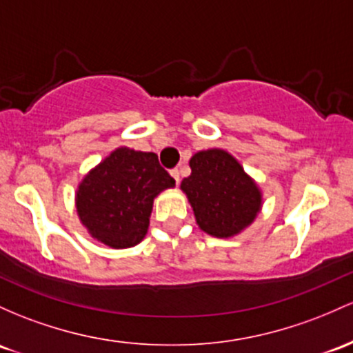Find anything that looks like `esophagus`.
Masks as SVG:
<instances>
[{"label":"esophagus","mask_w":353,"mask_h":353,"mask_svg":"<svg viewBox=\"0 0 353 353\" xmlns=\"http://www.w3.org/2000/svg\"><path fill=\"white\" fill-rule=\"evenodd\" d=\"M170 176H172V179L176 181V184H179V181H181V174H179V169H172V170H170Z\"/></svg>","instance_id":"1"}]
</instances>
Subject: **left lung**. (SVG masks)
<instances>
[{
  "mask_svg": "<svg viewBox=\"0 0 353 353\" xmlns=\"http://www.w3.org/2000/svg\"><path fill=\"white\" fill-rule=\"evenodd\" d=\"M191 176L181 189L194 211L196 223L214 238H231L246 230L261 211L258 184L230 152L208 149L189 161Z\"/></svg>",
  "mask_w": 353,
  "mask_h": 353,
  "instance_id": "1",
  "label": "left lung"
}]
</instances>
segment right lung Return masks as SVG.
Listing matches in <instances>:
<instances>
[{
	"instance_id": "add662e5",
	"label": "right lung",
	"mask_w": 353,
	"mask_h": 353,
	"mask_svg": "<svg viewBox=\"0 0 353 353\" xmlns=\"http://www.w3.org/2000/svg\"><path fill=\"white\" fill-rule=\"evenodd\" d=\"M174 185L157 154L119 147L79 184L77 212L97 241L115 250L132 248L149 230L154 197Z\"/></svg>"
}]
</instances>
